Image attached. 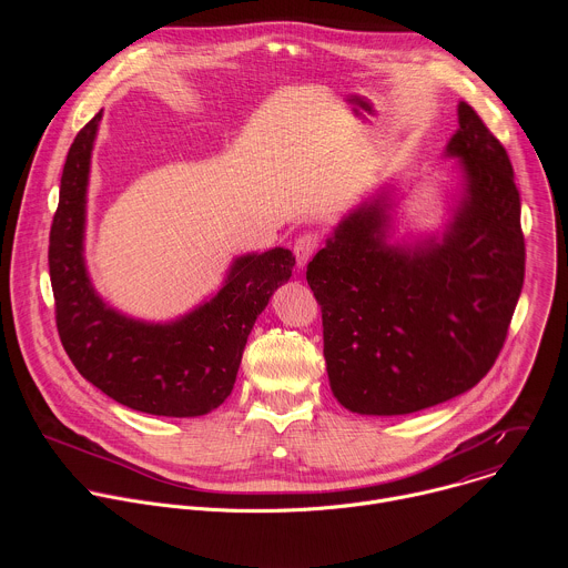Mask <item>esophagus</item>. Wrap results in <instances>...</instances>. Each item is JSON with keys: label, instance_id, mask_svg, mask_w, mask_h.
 I'll return each mask as SVG.
<instances>
[{"label": "esophagus", "instance_id": "esophagus-1", "mask_svg": "<svg viewBox=\"0 0 568 568\" xmlns=\"http://www.w3.org/2000/svg\"><path fill=\"white\" fill-rule=\"evenodd\" d=\"M316 247H318V235H316V233H303V235L294 242V256H296L298 270H303V267L310 263V258L314 256Z\"/></svg>", "mask_w": 568, "mask_h": 568}]
</instances>
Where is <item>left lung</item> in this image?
I'll return each instance as SVG.
<instances>
[{
	"label": "left lung",
	"mask_w": 568,
	"mask_h": 568,
	"mask_svg": "<svg viewBox=\"0 0 568 568\" xmlns=\"http://www.w3.org/2000/svg\"><path fill=\"white\" fill-rule=\"evenodd\" d=\"M445 154L460 191L440 235L390 242L382 186L307 265L331 388L353 414L429 409L476 386L504 348L526 270L513 164L463 101Z\"/></svg>",
	"instance_id": "obj_1"
}]
</instances>
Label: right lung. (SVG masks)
<instances>
[{"instance_id": "1", "label": "right lung", "mask_w": 568, "mask_h": 568, "mask_svg": "<svg viewBox=\"0 0 568 568\" xmlns=\"http://www.w3.org/2000/svg\"><path fill=\"white\" fill-rule=\"evenodd\" d=\"M103 110L67 154L49 235V274L60 342L88 382L123 407L166 418L204 416L229 397L242 351L294 256L274 247L237 256L215 296L180 318L150 323L108 305L85 265L92 150Z\"/></svg>"}]
</instances>
